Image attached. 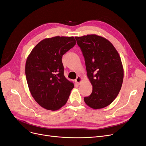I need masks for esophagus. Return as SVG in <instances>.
Returning a JSON list of instances; mask_svg holds the SVG:
<instances>
[{
	"mask_svg": "<svg viewBox=\"0 0 146 146\" xmlns=\"http://www.w3.org/2000/svg\"><path fill=\"white\" fill-rule=\"evenodd\" d=\"M82 77H80V76H78L77 77V78L76 79V82H77V83L78 84V85H80V83L82 82Z\"/></svg>",
	"mask_w": 146,
	"mask_h": 146,
	"instance_id": "obj_1",
	"label": "esophagus"
}]
</instances>
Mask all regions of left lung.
<instances>
[{"label": "left lung", "instance_id": "8db88e82", "mask_svg": "<svg viewBox=\"0 0 146 146\" xmlns=\"http://www.w3.org/2000/svg\"><path fill=\"white\" fill-rule=\"evenodd\" d=\"M85 58L87 76L92 86L84 101L91 108H103L117 96L123 78V69L117 51L106 38L92 34L76 36Z\"/></svg>", "mask_w": 146, "mask_h": 146}]
</instances>
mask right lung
Returning a JSON list of instances; mask_svg holds the SVG:
<instances>
[{"mask_svg": "<svg viewBox=\"0 0 146 146\" xmlns=\"http://www.w3.org/2000/svg\"><path fill=\"white\" fill-rule=\"evenodd\" d=\"M76 44L74 36L42 39L31 51L25 63V76L30 93L36 102L55 111L67 102L74 83L64 76L62 56Z\"/></svg>", "mask_w": 146, "mask_h": 146, "instance_id": "obj_1", "label": "right lung"}]
</instances>
